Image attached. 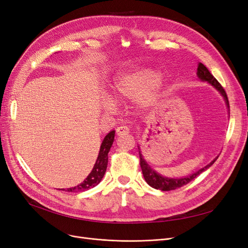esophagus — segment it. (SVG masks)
I'll return each instance as SVG.
<instances>
[{"mask_svg":"<svg viewBox=\"0 0 248 248\" xmlns=\"http://www.w3.org/2000/svg\"><path fill=\"white\" fill-rule=\"evenodd\" d=\"M116 132H117V134H118L119 137L120 136H124V134H127V133L129 132V128L126 125H120L118 128L116 129Z\"/></svg>","mask_w":248,"mask_h":248,"instance_id":"1","label":"esophagus"}]
</instances>
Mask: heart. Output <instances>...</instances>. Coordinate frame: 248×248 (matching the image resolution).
<instances>
[{
  "label": "heart",
  "instance_id": "1",
  "mask_svg": "<svg viewBox=\"0 0 248 248\" xmlns=\"http://www.w3.org/2000/svg\"><path fill=\"white\" fill-rule=\"evenodd\" d=\"M158 74L152 69H140L133 72L122 74L115 85V95L119 98H138L147 93L149 96L150 91L158 87L159 85ZM149 101V97H145L144 102ZM108 108H111L112 103L108 102Z\"/></svg>",
  "mask_w": 248,
  "mask_h": 248
}]
</instances>
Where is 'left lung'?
I'll return each instance as SVG.
<instances>
[{
    "label": "left lung",
    "instance_id": "8db88e82",
    "mask_svg": "<svg viewBox=\"0 0 248 248\" xmlns=\"http://www.w3.org/2000/svg\"><path fill=\"white\" fill-rule=\"evenodd\" d=\"M198 77L202 80H206V81L210 82V84H211L212 86H214L217 90H218V91L221 93V95L224 97V99H226L228 107L230 108L228 96H227L226 91H224L223 87L219 84L218 80H217L212 76V74L210 73V71L208 70L207 67L204 64H202V63H199V65H198ZM217 158H218V157H217ZM217 158H215L213 161L210 162L208 166H206L205 168L199 170L198 171H196V172H194V174H192V175H190L188 177L181 178V179H172V178L162 177L159 174H157L155 170H153L151 168L149 167V164L145 161L144 158H142V155L140 152V169H141L142 175H144V178L146 180V182L150 186H152L153 188L160 189V190H163V191H169V190L176 189V188H179V187H181L183 185H186L187 183H189L190 181H192L194 178H197L200 174H202V171L206 170L207 169H209L210 167H211Z\"/></svg>",
    "mask_w": 248,
    "mask_h": 248
}]
</instances>
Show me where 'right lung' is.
Wrapping results in <instances>:
<instances>
[{
    "label": "right lung",
    "instance_id": "obj_1",
    "mask_svg": "<svg viewBox=\"0 0 248 248\" xmlns=\"http://www.w3.org/2000/svg\"><path fill=\"white\" fill-rule=\"evenodd\" d=\"M114 138H115V131L112 130L108 134L106 138H104L102 144H101V147H100V150H99L98 157H97V160L94 164V168L91 170V172L89 174V176L85 179V181L78 186L71 187V188H67L66 191H69V192L85 191L90 188H93V187H95L101 181V179L103 178L104 174H106L107 167H108V154L110 147L112 145V141H114Z\"/></svg>",
    "mask_w": 248,
    "mask_h": 248
}]
</instances>
